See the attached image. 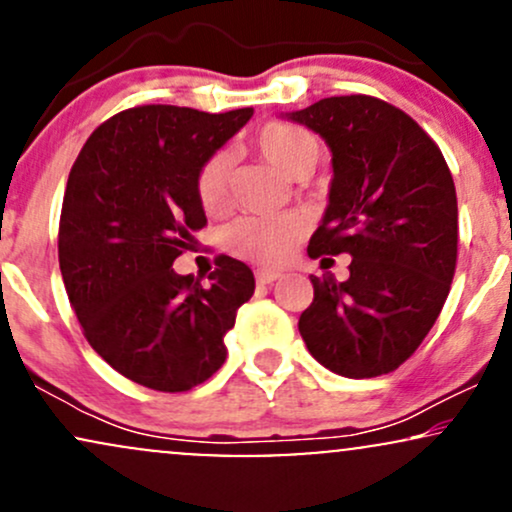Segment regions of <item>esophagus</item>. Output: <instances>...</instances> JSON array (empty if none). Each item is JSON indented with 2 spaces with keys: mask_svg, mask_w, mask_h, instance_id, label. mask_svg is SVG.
Wrapping results in <instances>:
<instances>
[{
  "mask_svg": "<svg viewBox=\"0 0 512 512\" xmlns=\"http://www.w3.org/2000/svg\"><path fill=\"white\" fill-rule=\"evenodd\" d=\"M279 272H276V269H257L255 272V279H257V284H274L276 279H279Z\"/></svg>",
  "mask_w": 512,
  "mask_h": 512,
  "instance_id": "1",
  "label": "esophagus"
}]
</instances>
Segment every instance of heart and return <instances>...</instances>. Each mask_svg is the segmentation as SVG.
Masks as SVG:
<instances>
[{
  "mask_svg": "<svg viewBox=\"0 0 512 512\" xmlns=\"http://www.w3.org/2000/svg\"><path fill=\"white\" fill-rule=\"evenodd\" d=\"M252 146L269 166H274L286 178L301 180L315 163L320 161V142L308 129L291 125V122H269L252 139ZM197 199L204 211L221 214L231 202V158L223 151H216L197 170L195 178ZM303 233V223L293 214L279 216H240L231 221L221 233L223 248L243 260L279 264L291 255L298 238Z\"/></svg>",
  "mask_w": 512,
  "mask_h": 512,
  "instance_id": "1",
  "label": "heart"
}]
</instances>
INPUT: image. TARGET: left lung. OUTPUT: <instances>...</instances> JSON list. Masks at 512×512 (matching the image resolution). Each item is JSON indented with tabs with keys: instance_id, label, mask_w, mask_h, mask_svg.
<instances>
[{
	"instance_id": "1",
	"label": "left lung",
	"mask_w": 512,
	"mask_h": 512,
	"mask_svg": "<svg viewBox=\"0 0 512 512\" xmlns=\"http://www.w3.org/2000/svg\"><path fill=\"white\" fill-rule=\"evenodd\" d=\"M332 149L325 219L308 255H351L349 279L310 276L298 330L344 378L392 373L436 325L457 264V195L438 144L404 110L363 96L291 113Z\"/></svg>"
}]
</instances>
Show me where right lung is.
Here are the masks:
<instances>
[{
    "instance_id": "obj_1",
    "label": "right lung",
    "mask_w": 512,
    "mask_h": 512,
    "mask_svg": "<svg viewBox=\"0 0 512 512\" xmlns=\"http://www.w3.org/2000/svg\"><path fill=\"white\" fill-rule=\"evenodd\" d=\"M250 115L137 105L93 129L69 170L57 233L69 303L93 351L149 390L209 380L255 293L248 264L228 255L214 260L209 286L173 269L207 226L197 170Z\"/></svg>"
}]
</instances>
